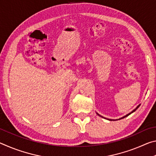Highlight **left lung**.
<instances>
[{
	"label": "left lung",
	"mask_w": 156,
	"mask_h": 156,
	"mask_svg": "<svg viewBox=\"0 0 156 156\" xmlns=\"http://www.w3.org/2000/svg\"><path fill=\"white\" fill-rule=\"evenodd\" d=\"M140 105H138V107H137L136 108V109H134V110H133V111H132V112H131V113H128V114L127 115H125V116H124V117H122V118H120V119H122V118H125V117H126V116H128V115H130L131 114V113H133V112H135V111L137 109H138V108L140 107ZM97 114L98 115H100L99 114H98V113H97ZM100 117H102V116H101V115H100ZM102 118H103V117H102ZM107 120H112V119H107Z\"/></svg>",
	"instance_id": "obj_1"
}]
</instances>
